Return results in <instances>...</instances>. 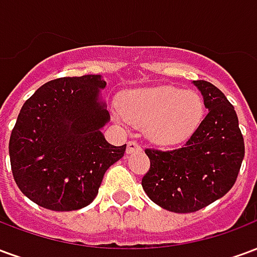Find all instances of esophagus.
<instances>
[{
	"mask_svg": "<svg viewBox=\"0 0 257 257\" xmlns=\"http://www.w3.org/2000/svg\"><path fill=\"white\" fill-rule=\"evenodd\" d=\"M140 149H142L140 145L138 142H135V140H131V142H128V145H126V153L128 154L134 153V151H139Z\"/></svg>",
	"mask_w": 257,
	"mask_h": 257,
	"instance_id": "obj_1",
	"label": "esophagus"
}]
</instances>
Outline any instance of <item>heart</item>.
<instances>
[{
	"label": "heart",
	"instance_id": "b5f03b06",
	"mask_svg": "<svg viewBox=\"0 0 257 257\" xmlns=\"http://www.w3.org/2000/svg\"><path fill=\"white\" fill-rule=\"evenodd\" d=\"M119 122L146 126V134L158 145H178L197 131L204 118L202 97L194 90L173 86L140 88L126 92L121 99Z\"/></svg>",
	"mask_w": 257,
	"mask_h": 257
}]
</instances>
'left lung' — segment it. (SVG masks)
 I'll use <instances>...</instances> for the list:
<instances>
[{
	"label": "left lung",
	"mask_w": 257,
	"mask_h": 257,
	"mask_svg": "<svg viewBox=\"0 0 257 257\" xmlns=\"http://www.w3.org/2000/svg\"><path fill=\"white\" fill-rule=\"evenodd\" d=\"M208 108L186 145L175 150L146 149L150 169L142 179L149 198L176 213L208 206L230 191L245 156L237 112L220 89L193 81Z\"/></svg>",
	"instance_id": "obj_1"
}]
</instances>
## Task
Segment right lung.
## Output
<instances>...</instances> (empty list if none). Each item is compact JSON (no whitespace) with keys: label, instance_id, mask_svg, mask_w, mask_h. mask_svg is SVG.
<instances>
[{"label":"right lung","instance_id":"1","mask_svg":"<svg viewBox=\"0 0 257 257\" xmlns=\"http://www.w3.org/2000/svg\"><path fill=\"white\" fill-rule=\"evenodd\" d=\"M101 75L49 81L27 99L9 139L14 179L42 208L77 210L97 195L103 176L121 160L126 145L112 146L101 134L110 121Z\"/></svg>","mask_w":257,"mask_h":257}]
</instances>
